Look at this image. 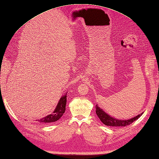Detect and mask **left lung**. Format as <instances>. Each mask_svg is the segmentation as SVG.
<instances>
[{"label":"left lung","instance_id":"left-lung-1","mask_svg":"<svg viewBox=\"0 0 159 159\" xmlns=\"http://www.w3.org/2000/svg\"><path fill=\"white\" fill-rule=\"evenodd\" d=\"M96 113L97 114L98 117H99V119L102 122L106 125V126H126L134 122V121L138 120V118H139L141 116H142V113L139 114L138 116L134 117L131 119L128 120H119L117 119V118H115L112 116H111L110 115L107 113L105 111L101 109L99 106L98 105V104L96 106Z\"/></svg>","mask_w":159,"mask_h":159}]
</instances>
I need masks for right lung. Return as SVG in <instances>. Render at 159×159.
<instances>
[{
	"mask_svg": "<svg viewBox=\"0 0 159 159\" xmlns=\"http://www.w3.org/2000/svg\"><path fill=\"white\" fill-rule=\"evenodd\" d=\"M67 93V92H66L63 96L61 97L58 104H57V105L56 106L55 109L54 110V111L51 114L43 117L41 118V119L35 120L39 124H48V123L55 122V121L59 120L60 118L61 117V116H63L64 112H65L66 111Z\"/></svg>",
	"mask_w": 159,
	"mask_h": 159,
	"instance_id": "add662e5",
	"label": "right lung"
}]
</instances>
